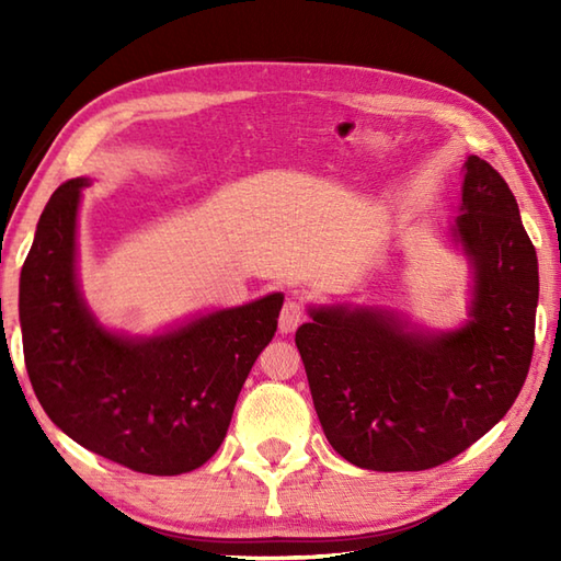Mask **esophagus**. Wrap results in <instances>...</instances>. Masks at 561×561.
<instances>
[{
    "instance_id": "34e87169",
    "label": "esophagus",
    "mask_w": 561,
    "mask_h": 561,
    "mask_svg": "<svg viewBox=\"0 0 561 561\" xmlns=\"http://www.w3.org/2000/svg\"><path fill=\"white\" fill-rule=\"evenodd\" d=\"M306 320V306L299 299H289L282 308V316H279V332H294Z\"/></svg>"
}]
</instances>
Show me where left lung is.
<instances>
[{
	"mask_svg": "<svg viewBox=\"0 0 561 561\" xmlns=\"http://www.w3.org/2000/svg\"><path fill=\"white\" fill-rule=\"evenodd\" d=\"M450 241L468 257V320L424 330L374 306H308L296 330L320 426L344 460L376 472L428 470L502 420L526 383L538 255L506 181L480 157L462 165Z\"/></svg>",
	"mask_w": 561,
	"mask_h": 561,
	"instance_id": "8db88e82",
	"label": "left lung"
}]
</instances>
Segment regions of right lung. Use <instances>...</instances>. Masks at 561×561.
I'll return each instance as SVG.
<instances>
[{"mask_svg": "<svg viewBox=\"0 0 561 561\" xmlns=\"http://www.w3.org/2000/svg\"><path fill=\"white\" fill-rule=\"evenodd\" d=\"M75 178L47 202L19 282L31 386L79 446L147 474L205 465L231 424L238 392L277 332L284 296L202 313L149 337L99 323L77 279Z\"/></svg>", "mask_w": 561, "mask_h": 561, "instance_id": "1", "label": "right lung"}]
</instances>
